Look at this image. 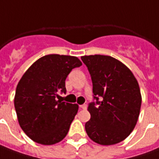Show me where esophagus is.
Listing matches in <instances>:
<instances>
[{"instance_id": "esophagus-1", "label": "esophagus", "mask_w": 159, "mask_h": 159, "mask_svg": "<svg viewBox=\"0 0 159 159\" xmlns=\"http://www.w3.org/2000/svg\"><path fill=\"white\" fill-rule=\"evenodd\" d=\"M80 107H81L82 109H86V108H87V106H86V105H81Z\"/></svg>"}]
</instances>
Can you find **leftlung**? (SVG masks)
Wrapping results in <instances>:
<instances>
[{
    "instance_id": "1",
    "label": "left lung",
    "mask_w": 159,
    "mask_h": 159,
    "mask_svg": "<svg viewBox=\"0 0 159 159\" xmlns=\"http://www.w3.org/2000/svg\"><path fill=\"white\" fill-rule=\"evenodd\" d=\"M89 69L97 102L90 103V119L85 130L93 142L101 145L120 143L137 123L142 95L136 78L121 61L108 55L81 57ZM101 101H98V98Z\"/></svg>"
}]
</instances>
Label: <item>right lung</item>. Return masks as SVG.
I'll return each instance as SVG.
<instances>
[{"label": "right lung", "instance_id": "right-lung-1", "mask_svg": "<svg viewBox=\"0 0 159 159\" xmlns=\"http://www.w3.org/2000/svg\"><path fill=\"white\" fill-rule=\"evenodd\" d=\"M82 62L75 56L47 54L37 60L17 84L14 105L21 129L30 139L43 145L65 138L78 111L77 104L56 100L66 92L65 80Z\"/></svg>", "mask_w": 159, "mask_h": 159}]
</instances>
